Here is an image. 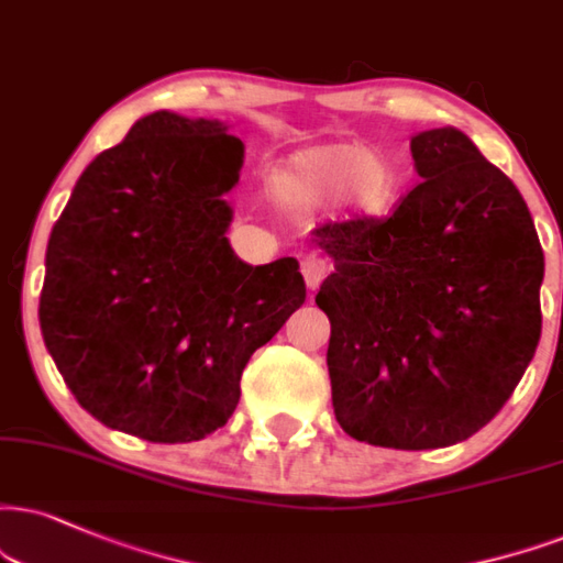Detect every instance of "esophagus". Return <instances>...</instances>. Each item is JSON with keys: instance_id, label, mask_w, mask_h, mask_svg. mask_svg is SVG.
I'll list each match as a JSON object with an SVG mask.
<instances>
[{"instance_id": "1", "label": "esophagus", "mask_w": 563, "mask_h": 563, "mask_svg": "<svg viewBox=\"0 0 563 563\" xmlns=\"http://www.w3.org/2000/svg\"><path fill=\"white\" fill-rule=\"evenodd\" d=\"M325 271H329V266H325L323 258H318V255H308V258L302 261V276H305V284H308V289H316L321 287V282L325 279Z\"/></svg>"}]
</instances>
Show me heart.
Here are the masks:
<instances>
[{
    "label": "heart",
    "instance_id": "b5f03b06",
    "mask_svg": "<svg viewBox=\"0 0 563 563\" xmlns=\"http://www.w3.org/2000/svg\"><path fill=\"white\" fill-rule=\"evenodd\" d=\"M397 172L363 143H321L295 151L271 175V196L287 211L313 213L339 206L373 217L388 206Z\"/></svg>",
    "mask_w": 563,
    "mask_h": 563
}]
</instances>
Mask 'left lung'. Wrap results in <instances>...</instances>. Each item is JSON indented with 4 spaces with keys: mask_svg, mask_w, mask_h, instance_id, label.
I'll return each instance as SVG.
<instances>
[{
    "mask_svg": "<svg viewBox=\"0 0 563 563\" xmlns=\"http://www.w3.org/2000/svg\"><path fill=\"white\" fill-rule=\"evenodd\" d=\"M415 185L391 217L313 229L334 274V415L352 439L441 449L501 412L540 342L543 247L525 198L454 128L409 143Z\"/></svg>",
    "mask_w": 563,
    "mask_h": 563,
    "instance_id": "8db88e82",
    "label": "left lung"
}]
</instances>
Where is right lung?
<instances>
[{
  "instance_id": "add662e5",
  "label": "right lung",
  "mask_w": 563,
  "mask_h": 563,
  "mask_svg": "<svg viewBox=\"0 0 563 563\" xmlns=\"http://www.w3.org/2000/svg\"><path fill=\"white\" fill-rule=\"evenodd\" d=\"M245 145L154 112L86 166L46 247L38 321L78 405L154 443L232 418L250 355L305 302L300 263L247 266L227 240Z\"/></svg>"
}]
</instances>
